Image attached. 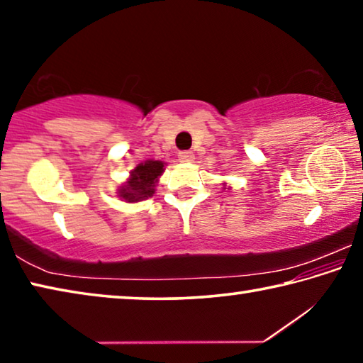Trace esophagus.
<instances>
[{
    "label": "esophagus",
    "mask_w": 363,
    "mask_h": 363,
    "mask_svg": "<svg viewBox=\"0 0 363 363\" xmlns=\"http://www.w3.org/2000/svg\"><path fill=\"white\" fill-rule=\"evenodd\" d=\"M177 158H179V162H194L195 153L192 150H182V152H179Z\"/></svg>",
    "instance_id": "1"
}]
</instances>
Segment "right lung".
Masks as SVG:
<instances>
[{
  "instance_id": "1",
  "label": "right lung",
  "mask_w": 363,
  "mask_h": 363,
  "mask_svg": "<svg viewBox=\"0 0 363 363\" xmlns=\"http://www.w3.org/2000/svg\"><path fill=\"white\" fill-rule=\"evenodd\" d=\"M164 163L158 162V160H147V162L140 163L139 167L133 171L130 181L126 186L120 189V196H123L126 201H139L144 200L147 196H152L155 192V182L163 173Z\"/></svg>"
}]
</instances>
